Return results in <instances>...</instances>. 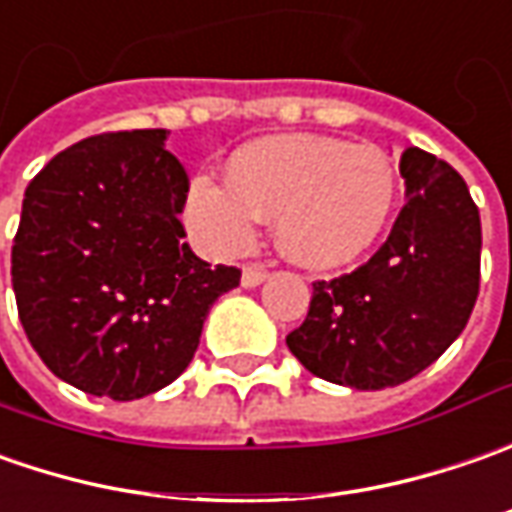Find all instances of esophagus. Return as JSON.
Wrapping results in <instances>:
<instances>
[{"label": "esophagus", "instance_id": "34e87169", "mask_svg": "<svg viewBox=\"0 0 512 512\" xmlns=\"http://www.w3.org/2000/svg\"><path fill=\"white\" fill-rule=\"evenodd\" d=\"M269 277V272L263 269V266H243V274H240V283L246 286V289H255V286H260L263 280Z\"/></svg>", "mask_w": 512, "mask_h": 512}]
</instances>
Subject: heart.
I'll return each mask as SVG.
<instances>
[{"instance_id":"b5f03b06","label":"heart","mask_w":512,"mask_h":512,"mask_svg":"<svg viewBox=\"0 0 512 512\" xmlns=\"http://www.w3.org/2000/svg\"><path fill=\"white\" fill-rule=\"evenodd\" d=\"M397 189V167L379 147H351L328 135H269L229 158L226 181L195 175L181 215L206 255L249 252L260 221L274 218L283 255L309 269H334L377 243Z\"/></svg>"}]
</instances>
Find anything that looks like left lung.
Segmentation results:
<instances>
[{"label": "left lung", "mask_w": 512, "mask_h": 512, "mask_svg": "<svg viewBox=\"0 0 512 512\" xmlns=\"http://www.w3.org/2000/svg\"><path fill=\"white\" fill-rule=\"evenodd\" d=\"M408 201L379 252L357 272L317 280L286 345L314 377L357 391L402 385L462 334L479 294L482 221L462 175L408 147Z\"/></svg>", "instance_id": "left-lung-1"}]
</instances>
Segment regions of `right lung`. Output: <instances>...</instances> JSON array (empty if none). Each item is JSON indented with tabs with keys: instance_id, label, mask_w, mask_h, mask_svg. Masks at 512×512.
<instances>
[{
	"instance_id": "obj_1",
	"label": "right lung",
	"mask_w": 512,
	"mask_h": 512,
	"mask_svg": "<svg viewBox=\"0 0 512 512\" xmlns=\"http://www.w3.org/2000/svg\"><path fill=\"white\" fill-rule=\"evenodd\" d=\"M167 130L84 138L25 189L10 252L19 320L47 368L93 397L130 402L192 362L235 266L184 243L186 169Z\"/></svg>"
}]
</instances>
